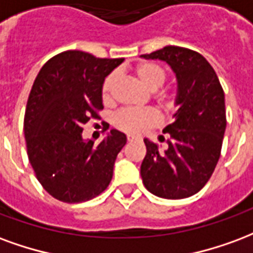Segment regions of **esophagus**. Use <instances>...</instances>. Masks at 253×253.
Wrapping results in <instances>:
<instances>
[{
	"mask_svg": "<svg viewBox=\"0 0 253 253\" xmlns=\"http://www.w3.org/2000/svg\"><path fill=\"white\" fill-rule=\"evenodd\" d=\"M126 140H128V141H133V140H136V137L132 136V134H128V136H126Z\"/></svg>",
	"mask_w": 253,
	"mask_h": 253,
	"instance_id": "esophagus-1",
	"label": "esophagus"
}]
</instances>
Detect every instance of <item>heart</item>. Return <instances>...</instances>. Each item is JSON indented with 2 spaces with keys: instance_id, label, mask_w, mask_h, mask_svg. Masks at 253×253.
<instances>
[{
  "instance_id": "heart-1",
  "label": "heart",
  "mask_w": 253,
  "mask_h": 253,
  "mask_svg": "<svg viewBox=\"0 0 253 253\" xmlns=\"http://www.w3.org/2000/svg\"><path fill=\"white\" fill-rule=\"evenodd\" d=\"M134 75L137 77L140 84L151 91H155L165 84L166 71L165 68L160 67L159 64L152 62H144L140 63L134 68ZM116 77L114 74H110L105 78L102 87H101V95L105 102L110 99L112 88H113ZM166 105H172V99L169 97L163 98ZM160 123L159 113L154 109H124L114 116L113 124L116 128L124 130L126 133L139 134L144 132L145 129L155 126Z\"/></svg>"
}]
</instances>
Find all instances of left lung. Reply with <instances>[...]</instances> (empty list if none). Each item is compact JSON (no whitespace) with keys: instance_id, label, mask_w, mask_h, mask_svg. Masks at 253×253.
I'll return each mask as SVG.
<instances>
[{"instance_id":"8db88e82","label":"left lung","mask_w":253,"mask_h":253,"mask_svg":"<svg viewBox=\"0 0 253 253\" xmlns=\"http://www.w3.org/2000/svg\"><path fill=\"white\" fill-rule=\"evenodd\" d=\"M141 58L169 64L178 82L175 105L179 106L174 123L163 130L171 136L165 152L144 139L143 183L160 198H187L208 183L220 159L226 128L224 90L209 62L193 49L167 45Z\"/></svg>"}]
</instances>
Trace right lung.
Masks as SVG:
<instances>
[{
	"label": "right lung",
	"mask_w": 253,
	"mask_h": 253,
	"mask_svg": "<svg viewBox=\"0 0 253 253\" xmlns=\"http://www.w3.org/2000/svg\"><path fill=\"white\" fill-rule=\"evenodd\" d=\"M124 59L64 51L44 64L29 93L24 134L36 178L53 198L79 204L110 183L126 136L112 129L98 145L84 141V125L104 109L101 87Z\"/></svg>",
	"instance_id": "right-lung-1"
}]
</instances>
